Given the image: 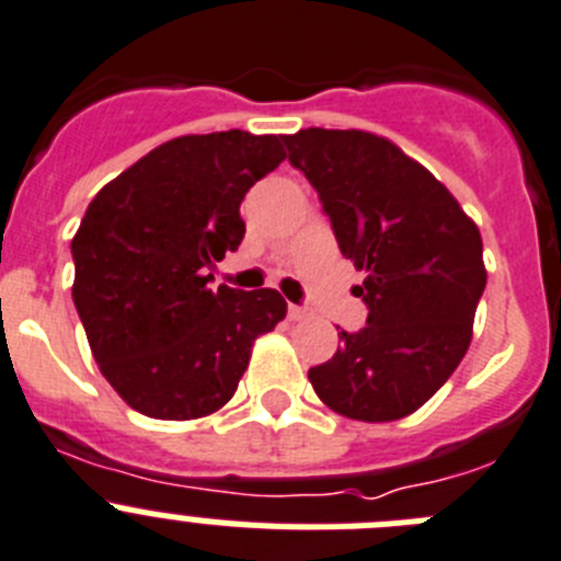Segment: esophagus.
I'll use <instances>...</instances> for the list:
<instances>
[{"label":"esophagus","instance_id":"esophagus-1","mask_svg":"<svg viewBox=\"0 0 561 561\" xmlns=\"http://www.w3.org/2000/svg\"><path fill=\"white\" fill-rule=\"evenodd\" d=\"M307 316H310V310H307V307H299V305L287 307V318H290V321H301V318H307Z\"/></svg>","mask_w":561,"mask_h":561}]
</instances>
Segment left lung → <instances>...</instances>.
Masks as SVG:
<instances>
[{"label": "left lung", "mask_w": 561, "mask_h": 561, "mask_svg": "<svg viewBox=\"0 0 561 561\" xmlns=\"http://www.w3.org/2000/svg\"><path fill=\"white\" fill-rule=\"evenodd\" d=\"M316 186L341 254L366 274V327L310 368L318 400L341 416L393 422L450 380L472 341L486 287L481 231L450 190L386 136L307 128L282 136Z\"/></svg>", "instance_id": "8db88e82"}]
</instances>
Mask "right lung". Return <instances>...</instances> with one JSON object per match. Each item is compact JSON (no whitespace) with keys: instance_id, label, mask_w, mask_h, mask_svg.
<instances>
[{"instance_id":"right-lung-1","label":"right lung","mask_w":561,"mask_h":561,"mask_svg":"<svg viewBox=\"0 0 561 561\" xmlns=\"http://www.w3.org/2000/svg\"><path fill=\"white\" fill-rule=\"evenodd\" d=\"M285 161L279 136L170 139L94 195L72 237V299L100 371L134 411L201 419L234 397L287 301L209 285L245 234L240 204Z\"/></svg>"}]
</instances>
